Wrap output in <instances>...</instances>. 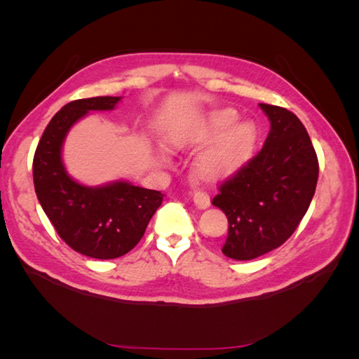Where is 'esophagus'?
Wrapping results in <instances>:
<instances>
[{
  "label": "esophagus",
  "instance_id": "obj_1",
  "mask_svg": "<svg viewBox=\"0 0 359 359\" xmlns=\"http://www.w3.org/2000/svg\"><path fill=\"white\" fill-rule=\"evenodd\" d=\"M193 201H194V205L199 210H207L210 205H211V201H210V196L208 194H205V193H194V197H193Z\"/></svg>",
  "mask_w": 359,
  "mask_h": 359
}]
</instances>
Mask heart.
<instances>
[{
    "label": "heart",
    "instance_id": "heart-1",
    "mask_svg": "<svg viewBox=\"0 0 359 359\" xmlns=\"http://www.w3.org/2000/svg\"><path fill=\"white\" fill-rule=\"evenodd\" d=\"M238 112L231 108L211 111L205 116L174 125L166 129L165 144L172 151L184 149L188 144L212 142L196 162V174L205 182H220L233 177L247 165L253 154L257 131L251 121H238Z\"/></svg>",
    "mask_w": 359,
    "mask_h": 359
}]
</instances>
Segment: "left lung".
<instances>
[{"mask_svg":"<svg viewBox=\"0 0 359 359\" xmlns=\"http://www.w3.org/2000/svg\"><path fill=\"white\" fill-rule=\"evenodd\" d=\"M259 108L270 120L262 149L212 199L228 219L222 253L236 261L280 247L306 216L318 184V157L306 126L280 106Z\"/></svg>","mask_w":359,"mask_h":359,"instance_id":"left-lung-1","label":"left lung"}]
</instances>
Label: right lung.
Instances as JSON below:
<instances>
[{
	"label": "right lung",
	"instance_id": "right-lung-1",
	"mask_svg": "<svg viewBox=\"0 0 359 359\" xmlns=\"http://www.w3.org/2000/svg\"><path fill=\"white\" fill-rule=\"evenodd\" d=\"M120 100L93 97L65 104L46 126L34 156L35 193L46 216L67 245L94 259L131 251L165 197L125 180L86 187L66 171L62 149L71 128L88 112L111 111Z\"/></svg>",
	"mask_w": 359,
	"mask_h": 359
}]
</instances>
